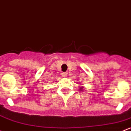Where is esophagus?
Listing matches in <instances>:
<instances>
[{
	"mask_svg": "<svg viewBox=\"0 0 131 131\" xmlns=\"http://www.w3.org/2000/svg\"><path fill=\"white\" fill-rule=\"evenodd\" d=\"M61 75H62L63 77H66L67 75H68V73L67 72H63L61 73Z\"/></svg>",
	"mask_w": 131,
	"mask_h": 131,
	"instance_id": "34e87169",
	"label": "esophagus"
}]
</instances>
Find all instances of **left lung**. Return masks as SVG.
<instances>
[{"label": "left lung", "mask_w": 131, "mask_h": 131, "mask_svg": "<svg viewBox=\"0 0 131 131\" xmlns=\"http://www.w3.org/2000/svg\"><path fill=\"white\" fill-rule=\"evenodd\" d=\"M80 90H83V89H80Z\"/></svg>", "instance_id": "left-lung-1"}]
</instances>
